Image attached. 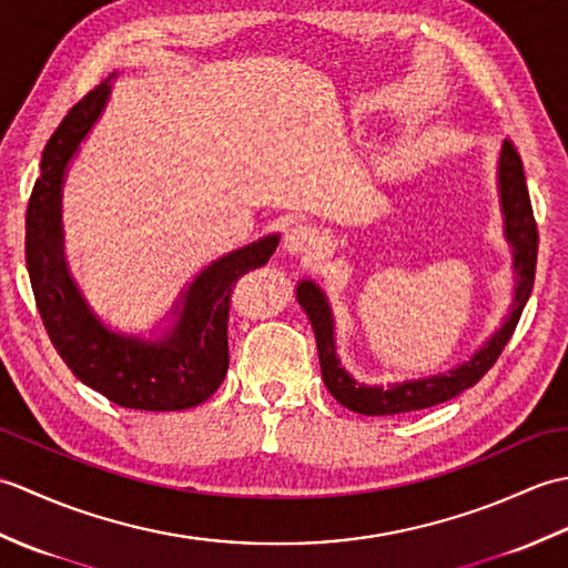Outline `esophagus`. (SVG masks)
<instances>
[{
  "label": "esophagus",
  "instance_id": "esophagus-1",
  "mask_svg": "<svg viewBox=\"0 0 568 568\" xmlns=\"http://www.w3.org/2000/svg\"><path fill=\"white\" fill-rule=\"evenodd\" d=\"M283 248L295 256H315L322 248V234L317 226H310L303 222H295L285 229Z\"/></svg>",
  "mask_w": 568,
  "mask_h": 568
}]
</instances>
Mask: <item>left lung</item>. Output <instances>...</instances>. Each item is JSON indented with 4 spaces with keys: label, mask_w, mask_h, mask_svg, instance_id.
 <instances>
[{
    "label": "left lung",
    "mask_w": 568,
    "mask_h": 568,
    "mask_svg": "<svg viewBox=\"0 0 568 568\" xmlns=\"http://www.w3.org/2000/svg\"><path fill=\"white\" fill-rule=\"evenodd\" d=\"M498 180H500V202L505 214V236L513 244V265L517 275L515 300L510 305V315L505 320L503 327L493 334V339L480 348V352L449 373H439V376L422 378V381H407L395 383L390 388H368V385L356 383L348 373L339 366V358L334 354V327H332V312L322 291L310 281L297 285V300L307 317L312 322L320 352V366L322 378L329 393L339 400L344 407L354 409L358 415H400V413H415V409H425L432 405H439L452 400L458 393L468 390L496 364L503 354L505 344L520 322L523 310L527 305L529 295H532L535 285V271H537V222L532 212V202H529V192L525 183L523 159L510 141L503 143L500 151V165H498Z\"/></svg>",
    "instance_id": "1"
}]
</instances>
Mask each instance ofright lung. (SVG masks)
Segmentation results:
<instances>
[{
	"mask_svg": "<svg viewBox=\"0 0 568 568\" xmlns=\"http://www.w3.org/2000/svg\"><path fill=\"white\" fill-rule=\"evenodd\" d=\"M110 84L70 106L48 139L27 210V268L48 339L84 385L129 409H187L220 388L229 368L226 324L241 275L268 263L277 236H265L204 268L185 293L165 342H141L104 329L70 281L60 246V183L78 143L98 122Z\"/></svg>",
	"mask_w": 568,
	"mask_h": 568,
	"instance_id": "right-lung-1",
	"label": "right lung"
}]
</instances>
